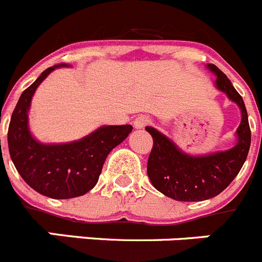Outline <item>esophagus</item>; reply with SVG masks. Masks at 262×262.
<instances>
[{"instance_id":"1","label":"esophagus","mask_w":262,"mask_h":262,"mask_svg":"<svg viewBox=\"0 0 262 262\" xmlns=\"http://www.w3.org/2000/svg\"><path fill=\"white\" fill-rule=\"evenodd\" d=\"M133 124H134V128L136 129H143L146 125H148V124H150V119H148L147 116L139 115V116H137L136 119H134Z\"/></svg>"}]
</instances>
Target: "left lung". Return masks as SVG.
I'll return each mask as SVG.
<instances>
[{"label":"left lung","mask_w":262,"mask_h":262,"mask_svg":"<svg viewBox=\"0 0 262 262\" xmlns=\"http://www.w3.org/2000/svg\"><path fill=\"white\" fill-rule=\"evenodd\" d=\"M217 76L214 86L238 104L242 120L236 129V145L225 151L208 155H189L172 139L146 126L154 139L147 161V174L158 191L178 202H202L217 196L236 177L243 167L251 146V129L246 104L231 81L214 64H207Z\"/></svg>","instance_id":"8db88e82"}]
</instances>
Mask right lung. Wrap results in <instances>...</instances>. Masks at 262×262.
<instances>
[{
    "instance_id": "right-lung-1",
    "label": "right lung",
    "mask_w": 262,
    "mask_h": 262,
    "mask_svg": "<svg viewBox=\"0 0 262 262\" xmlns=\"http://www.w3.org/2000/svg\"><path fill=\"white\" fill-rule=\"evenodd\" d=\"M62 67L68 64L49 67L21 93L7 132L10 156L19 174L35 191L53 199H71L90 191L108 154L133 129L132 125H103L73 142L46 145L37 141L28 125L32 97L49 73Z\"/></svg>"
}]
</instances>
